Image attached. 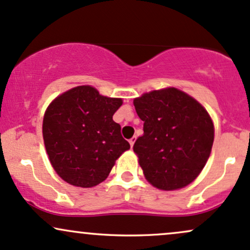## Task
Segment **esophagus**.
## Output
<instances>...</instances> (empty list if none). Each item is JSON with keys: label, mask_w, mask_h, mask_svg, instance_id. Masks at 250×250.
Segmentation results:
<instances>
[{"label": "esophagus", "mask_w": 250, "mask_h": 250, "mask_svg": "<svg viewBox=\"0 0 250 250\" xmlns=\"http://www.w3.org/2000/svg\"><path fill=\"white\" fill-rule=\"evenodd\" d=\"M135 141H136V138H135V136H133V138H131V139L129 140V144H130V147H131V148H133L134 144H135Z\"/></svg>", "instance_id": "obj_1"}]
</instances>
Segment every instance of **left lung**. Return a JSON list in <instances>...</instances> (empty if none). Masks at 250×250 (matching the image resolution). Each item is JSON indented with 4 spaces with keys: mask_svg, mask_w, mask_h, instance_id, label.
Instances as JSON below:
<instances>
[{
    "mask_svg": "<svg viewBox=\"0 0 250 250\" xmlns=\"http://www.w3.org/2000/svg\"><path fill=\"white\" fill-rule=\"evenodd\" d=\"M144 121L134 144L144 175L163 191L185 188L201 174L215 139V127L201 103L177 87L145 92L133 101Z\"/></svg>",
    "mask_w": 250,
    "mask_h": 250,
    "instance_id": "8db88e82",
    "label": "left lung"
}]
</instances>
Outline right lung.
<instances>
[{"mask_svg":"<svg viewBox=\"0 0 250 250\" xmlns=\"http://www.w3.org/2000/svg\"><path fill=\"white\" fill-rule=\"evenodd\" d=\"M122 98L79 85L54 98L46 109L42 138L49 163L64 182L94 188L108 178L115 161L130 148L112 115Z\"/></svg>","mask_w":250,"mask_h":250,"instance_id":"obj_1","label":"right lung"}]
</instances>
